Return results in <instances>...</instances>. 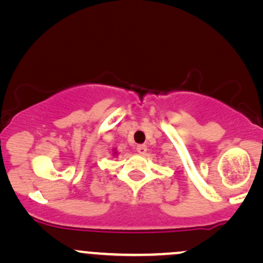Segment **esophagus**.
<instances>
[{"label":"esophagus","mask_w":263,"mask_h":263,"mask_svg":"<svg viewBox=\"0 0 263 263\" xmlns=\"http://www.w3.org/2000/svg\"><path fill=\"white\" fill-rule=\"evenodd\" d=\"M137 152L140 153V155H144V153L147 152V147L144 146V144H140V146H137Z\"/></svg>","instance_id":"esophagus-1"}]
</instances>
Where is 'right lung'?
Returning <instances> with one entry per match:
<instances>
[{
    "label": "right lung",
    "instance_id": "add662e5",
    "mask_svg": "<svg viewBox=\"0 0 263 263\" xmlns=\"http://www.w3.org/2000/svg\"><path fill=\"white\" fill-rule=\"evenodd\" d=\"M116 153H117V152H115V153H114V155H116Z\"/></svg>",
    "mask_w": 263,
    "mask_h": 263
}]
</instances>
